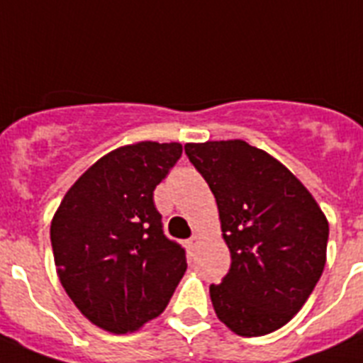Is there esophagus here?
<instances>
[{"label": "esophagus", "instance_id": "1", "mask_svg": "<svg viewBox=\"0 0 363 363\" xmlns=\"http://www.w3.org/2000/svg\"><path fill=\"white\" fill-rule=\"evenodd\" d=\"M199 239H201L199 234L191 235V238H190V245H191V247H197V245H199Z\"/></svg>", "mask_w": 363, "mask_h": 363}]
</instances>
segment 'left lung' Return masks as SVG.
<instances>
[{
	"label": "left lung",
	"instance_id": "left-lung-1",
	"mask_svg": "<svg viewBox=\"0 0 363 363\" xmlns=\"http://www.w3.org/2000/svg\"><path fill=\"white\" fill-rule=\"evenodd\" d=\"M217 201L232 264L210 285L213 311L239 336H263L298 314L325 267L329 223L281 162L245 140L186 144Z\"/></svg>",
	"mask_w": 363,
	"mask_h": 363
}]
</instances>
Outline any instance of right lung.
<instances>
[{
    "label": "right lung",
    "instance_id": "right-lung-1",
    "mask_svg": "<svg viewBox=\"0 0 363 363\" xmlns=\"http://www.w3.org/2000/svg\"><path fill=\"white\" fill-rule=\"evenodd\" d=\"M182 155L177 143H138L104 155L50 223L56 270L94 325L137 330L162 313L186 272V250L166 238L153 190Z\"/></svg>",
    "mask_w": 363,
    "mask_h": 363
}]
</instances>
